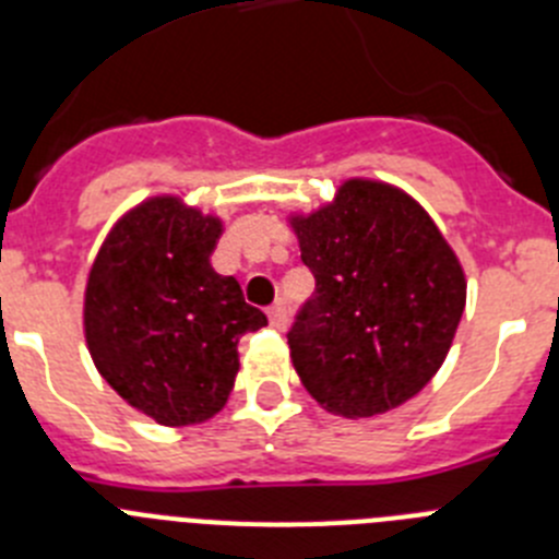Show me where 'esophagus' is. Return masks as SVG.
Instances as JSON below:
<instances>
[{
  "label": "esophagus",
  "instance_id": "esophagus-1",
  "mask_svg": "<svg viewBox=\"0 0 559 559\" xmlns=\"http://www.w3.org/2000/svg\"><path fill=\"white\" fill-rule=\"evenodd\" d=\"M269 319H271V328L280 330V333H283V330H288V310H285L283 302L271 305Z\"/></svg>",
  "mask_w": 559,
  "mask_h": 559
}]
</instances>
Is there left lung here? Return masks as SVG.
<instances>
[{
    "label": "left lung",
    "instance_id": "1",
    "mask_svg": "<svg viewBox=\"0 0 559 559\" xmlns=\"http://www.w3.org/2000/svg\"><path fill=\"white\" fill-rule=\"evenodd\" d=\"M316 290L288 333L310 397L338 417L403 406L439 372L464 313L459 257L400 187L347 179L330 204L290 215Z\"/></svg>",
    "mask_w": 559,
    "mask_h": 559
}]
</instances>
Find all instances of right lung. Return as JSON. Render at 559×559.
<instances>
[{
  "label": "right lung",
  "mask_w": 559,
  "mask_h": 559,
  "mask_svg": "<svg viewBox=\"0 0 559 559\" xmlns=\"http://www.w3.org/2000/svg\"><path fill=\"white\" fill-rule=\"evenodd\" d=\"M224 221L153 195L103 240L83 294V333L97 372L159 426H199L235 386L240 335L265 328L235 276L210 257Z\"/></svg>",
  "instance_id": "1"
}]
</instances>
